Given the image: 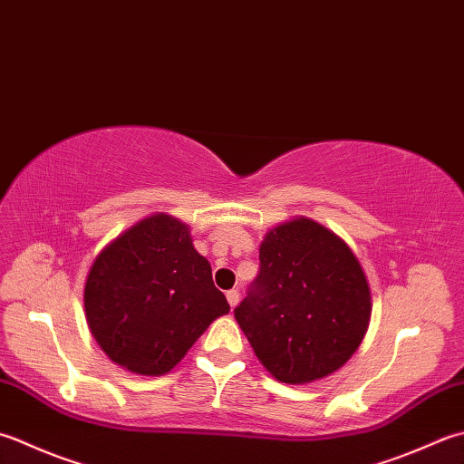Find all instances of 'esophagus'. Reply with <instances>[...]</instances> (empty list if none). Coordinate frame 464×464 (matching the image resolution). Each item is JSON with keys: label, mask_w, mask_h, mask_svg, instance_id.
Here are the masks:
<instances>
[{"label": "esophagus", "mask_w": 464, "mask_h": 464, "mask_svg": "<svg viewBox=\"0 0 464 464\" xmlns=\"http://www.w3.org/2000/svg\"><path fill=\"white\" fill-rule=\"evenodd\" d=\"M227 302H229L231 307H235V305L239 304V292H237V289H229V292H227Z\"/></svg>", "instance_id": "34e87169"}]
</instances>
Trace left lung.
<instances>
[{
    "instance_id": "left-lung-1",
    "label": "left lung",
    "mask_w": 464,
    "mask_h": 464,
    "mask_svg": "<svg viewBox=\"0 0 464 464\" xmlns=\"http://www.w3.org/2000/svg\"><path fill=\"white\" fill-rule=\"evenodd\" d=\"M259 276L235 320L271 376L310 384L334 374L368 332L372 295L348 243L307 217L279 223L259 245Z\"/></svg>"
}]
</instances>
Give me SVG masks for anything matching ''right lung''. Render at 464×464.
Returning a JSON list of instances; mask_svg holds the SVG:
<instances>
[{
    "label": "right lung",
    "mask_w": 464,
    "mask_h": 464,
    "mask_svg": "<svg viewBox=\"0 0 464 464\" xmlns=\"http://www.w3.org/2000/svg\"><path fill=\"white\" fill-rule=\"evenodd\" d=\"M90 334L114 364L162 376L229 304L215 287L188 225L154 213L98 253L84 285Z\"/></svg>",
    "instance_id": "obj_1"
}]
</instances>
